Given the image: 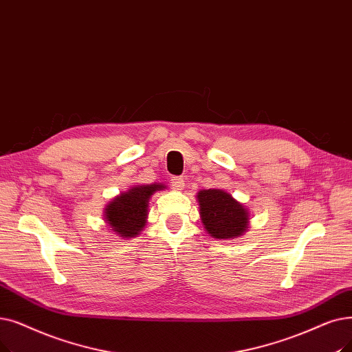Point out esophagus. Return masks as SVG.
I'll return each mask as SVG.
<instances>
[{"instance_id":"34e87169","label":"esophagus","mask_w":352,"mask_h":352,"mask_svg":"<svg viewBox=\"0 0 352 352\" xmlns=\"http://www.w3.org/2000/svg\"><path fill=\"white\" fill-rule=\"evenodd\" d=\"M171 186H173L174 190L181 191V190H184V187H186V181H184V178H181V177H173L171 178Z\"/></svg>"}]
</instances>
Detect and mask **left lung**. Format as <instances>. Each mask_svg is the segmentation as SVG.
Listing matches in <instances>:
<instances>
[{"mask_svg":"<svg viewBox=\"0 0 352 352\" xmlns=\"http://www.w3.org/2000/svg\"><path fill=\"white\" fill-rule=\"evenodd\" d=\"M195 197L200 206L201 223L210 237L233 240L248 232L250 212L230 192L210 188L198 191Z\"/></svg>","mask_w":352,"mask_h":352,"instance_id":"1","label":"left lung"}]
</instances>
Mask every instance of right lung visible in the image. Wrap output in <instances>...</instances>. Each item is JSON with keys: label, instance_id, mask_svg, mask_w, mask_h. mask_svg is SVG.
Segmentation results:
<instances>
[{"label": "right lung", "instance_id": "1", "mask_svg": "<svg viewBox=\"0 0 352 352\" xmlns=\"http://www.w3.org/2000/svg\"><path fill=\"white\" fill-rule=\"evenodd\" d=\"M164 184L132 186L106 204L103 210L104 223L119 239H133L144 230L148 219V203L152 194L164 190Z\"/></svg>", "mask_w": 352, "mask_h": 352}]
</instances>
